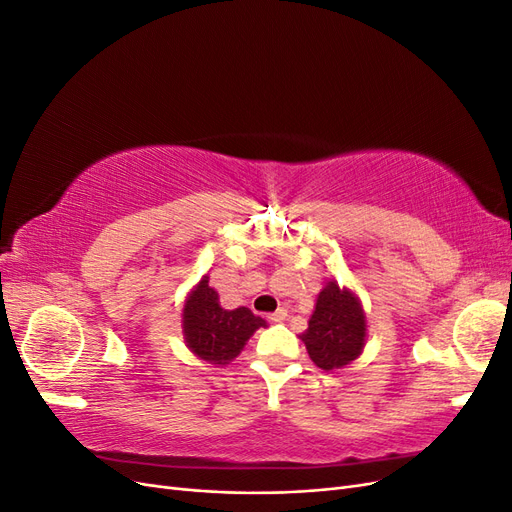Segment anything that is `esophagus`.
<instances>
[{
  "instance_id": "esophagus-1",
  "label": "esophagus",
  "mask_w": 512,
  "mask_h": 512,
  "mask_svg": "<svg viewBox=\"0 0 512 512\" xmlns=\"http://www.w3.org/2000/svg\"><path fill=\"white\" fill-rule=\"evenodd\" d=\"M286 316H288V312H286L284 307H280V309H277V312L269 314V320H271V322H284Z\"/></svg>"
}]
</instances>
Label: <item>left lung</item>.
Wrapping results in <instances>:
<instances>
[{"instance_id":"obj_1","label":"left lung","mask_w":512,"mask_h":512,"mask_svg":"<svg viewBox=\"0 0 512 512\" xmlns=\"http://www.w3.org/2000/svg\"><path fill=\"white\" fill-rule=\"evenodd\" d=\"M309 359L320 369L335 371L363 354L367 342V314L359 294L329 280L320 290L314 314L299 335Z\"/></svg>"}]
</instances>
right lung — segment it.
<instances>
[{"label": "right lung", "mask_w": 512, "mask_h": 512, "mask_svg": "<svg viewBox=\"0 0 512 512\" xmlns=\"http://www.w3.org/2000/svg\"><path fill=\"white\" fill-rule=\"evenodd\" d=\"M267 322L252 314V309H224L215 288L205 273L188 292L181 309L183 342L200 361L213 367L228 365L241 354L243 346Z\"/></svg>", "instance_id": "1"}]
</instances>
